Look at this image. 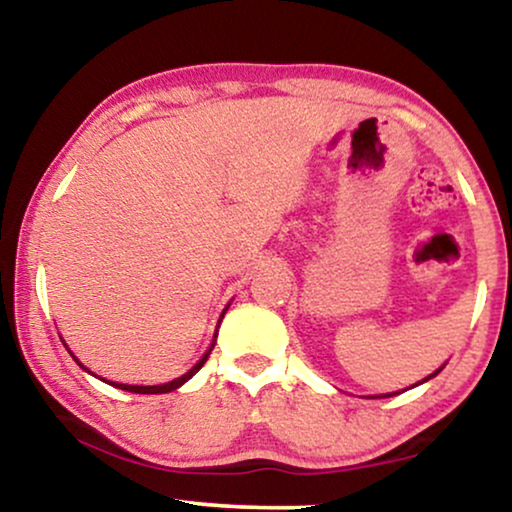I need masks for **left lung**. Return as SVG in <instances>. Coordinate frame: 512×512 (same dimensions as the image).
I'll return each instance as SVG.
<instances>
[{
  "instance_id": "left-lung-1",
  "label": "left lung",
  "mask_w": 512,
  "mask_h": 512,
  "mask_svg": "<svg viewBox=\"0 0 512 512\" xmlns=\"http://www.w3.org/2000/svg\"><path fill=\"white\" fill-rule=\"evenodd\" d=\"M438 373H440V368H438V370H436V373H433V375H438ZM433 375H429V377H426V380H431V377H433Z\"/></svg>"
}]
</instances>
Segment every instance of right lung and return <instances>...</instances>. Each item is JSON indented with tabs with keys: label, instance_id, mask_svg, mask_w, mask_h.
I'll use <instances>...</instances> for the list:
<instances>
[{
	"label": "right lung",
	"instance_id": "right-lung-1",
	"mask_svg": "<svg viewBox=\"0 0 512 512\" xmlns=\"http://www.w3.org/2000/svg\"><path fill=\"white\" fill-rule=\"evenodd\" d=\"M214 347V345H212ZM212 347L207 349V354L202 356V359L195 363V366L188 370L186 375H181V377H177V380H172V382H167V384H156V387H137V384H116V382H109V384H114V387H118V389H125V391H132V394H167V391H174L177 387H181V384H184L186 380H191V377L198 373V370L205 366V361H207V356H209V352H212Z\"/></svg>",
	"mask_w": 512,
	"mask_h": 512
}]
</instances>
